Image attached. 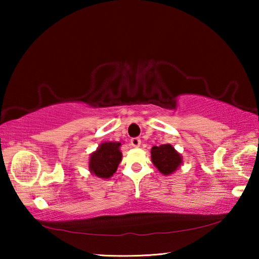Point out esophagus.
I'll return each mask as SVG.
<instances>
[{
	"instance_id": "obj_1",
	"label": "esophagus",
	"mask_w": 259,
	"mask_h": 259,
	"mask_svg": "<svg viewBox=\"0 0 259 259\" xmlns=\"http://www.w3.org/2000/svg\"><path fill=\"white\" fill-rule=\"evenodd\" d=\"M130 144L134 147H139L140 144H142V140H140V138H138V137H134L130 139Z\"/></svg>"
}]
</instances>
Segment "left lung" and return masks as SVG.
Returning <instances> with one entry per match:
<instances>
[{"label":"left lung","mask_w":259,"mask_h":259,"mask_svg":"<svg viewBox=\"0 0 259 259\" xmlns=\"http://www.w3.org/2000/svg\"><path fill=\"white\" fill-rule=\"evenodd\" d=\"M151 154L153 164L163 175L172 174L182 163L181 154H178L169 144L152 147Z\"/></svg>","instance_id":"obj_1"}]
</instances>
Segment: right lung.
<instances>
[{
	"instance_id": "obj_1",
	"label": "right lung",
	"mask_w": 259,
	"mask_h": 259,
	"mask_svg": "<svg viewBox=\"0 0 259 259\" xmlns=\"http://www.w3.org/2000/svg\"><path fill=\"white\" fill-rule=\"evenodd\" d=\"M120 145L121 143L116 142L103 143L98 150L90 156V171L100 178H109L113 176L122 159Z\"/></svg>"
}]
</instances>
